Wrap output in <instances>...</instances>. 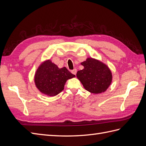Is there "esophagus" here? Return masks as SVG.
Here are the masks:
<instances>
[{
    "label": "esophagus",
    "instance_id": "1",
    "mask_svg": "<svg viewBox=\"0 0 146 146\" xmlns=\"http://www.w3.org/2000/svg\"><path fill=\"white\" fill-rule=\"evenodd\" d=\"M71 72L73 74H74V75H76V74H77V69H74L73 70H71Z\"/></svg>",
    "mask_w": 146,
    "mask_h": 146
}]
</instances>
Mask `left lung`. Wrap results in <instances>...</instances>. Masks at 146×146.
Masks as SVG:
<instances>
[{
    "label": "left lung",
    "mask_w": 146,
    "mask_h": 146,
    "mask_svg": "<svg viewBox=\"0 0 146 146\" xmlns=\"http://www.w3.org/2000/svg\"><path fill=\"white\" fill-rule=\"evenodd\" d=\"M81 64L84 69L78 70L77 77L85 89L94 94L107 90L112 80V74L108 66L91 58H88Z\"/></svg>",
    "instance_id": "1"
}]
</instances>
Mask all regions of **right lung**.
<instances>
[{
  "instance_id": "add662e5",
  "label": "right lung",
  "mask_w": 146,
  "mask_h": 146,
  "mask_svg": "<svg viewBox=\"0 0 146 146\" xmlns=\"http://www.w3.org/2000/svg\"><path fill=\"white\" fill-rule=\"evenodd\" d=\"M75 75L70 73L65 67L59 69L50 60L41 64L35 76V82L38 89L42 93L55 96L64 90L66 80Z\"/></svg>"
}]
</instances>
